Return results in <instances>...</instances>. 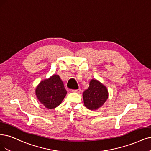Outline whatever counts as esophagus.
Masks as SVG:
<instances>
[{"label":"esophagus","instance_id":"obj_1","mask_svg":"<svg viewBox=\"0 0 151 151\" xmlns=\"http://www.w3.org/2000/svg\"><path fill=\"white\" fill-rule=\"evenodd\" d=\"M72 91L74 92H76V93H80L81 89H76V90H73Z\"/></svg>","mask_w":151,"mask_h":151}]
</instances>
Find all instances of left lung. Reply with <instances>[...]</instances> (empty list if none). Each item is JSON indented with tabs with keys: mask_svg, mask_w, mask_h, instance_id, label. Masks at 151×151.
Here are the masks:
<instances>
[{
	"mask_svg": "<svg viewBox=\"0 0 151 151\" xmlns=\"http://www.w3.org/2000/svg\"><path fill=\"white\" fill-rule=\"evenodd\" d=\"M84 106L91 111L101 107L109 97L107 87L96 79H91L89 87L82 93Z\"/></svg>",
	"mask_w": 151,
	"mask_h": 151,
	"instance_id": "left-lung-1",
	"label": "left lung"
}]
</instances>
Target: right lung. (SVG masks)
<instances>
[{
	"label": "right lung",
	"instance_id": "obj_1",
	"mask_svg": "<svg viewBox=\"0 0 151 151\" xmlns=\"http://www.w3.org/2000/svg\"><path fill=\"white\" fill-rule=\"evenodd\" d=\"M35 91L39 101L49 109L59 106L67 94L64 83L57 74L40 81Z\"/></svg>",
	"mask_w": 151,
	"mask_h": 151
}]
</instances>
